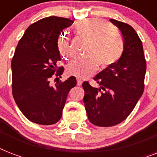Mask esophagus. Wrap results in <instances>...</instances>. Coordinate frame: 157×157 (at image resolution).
Returning <instances> with one entry per match:
<instances>
[{
	"label": "esophagus",
	"instance_id": "obj_1",
	"mask_svg": "<svg viewBox=\"0 0 157 157\" xmlns=\"http://www.w3.org/2000/svg\"><path fill=\"white\" fill-rule=\"evenodd\" d=\"M82 85V81L81 80H77V86H81Z\"/></svg>",
	"mask_w": 157,
	"mask_h": 157
}]
</instances>
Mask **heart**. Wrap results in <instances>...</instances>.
Listing matches in <instances>:
<instances>
[{"instance_id":"heart-1","label":"heart","mask_w":157,"mask_h":157,"mask_svg":"<svg viewBox=\"0 0 157 157\" xmlns=\"http://www.w3.org/2000/svg\"><path fill=\"white\" fill-rule=\"evenodd\" d=\"M79 37L86 40V57L83 61H75L67 67L68 76L78 79H86L92 76L98 68H103L114 64L121 56L123 42L119 33L110 28L100 18H88L84 20L76 28ZM68 43L65 36L59 38L58 50L63 58L68 56Z\"/></svg>"}]
</instances>
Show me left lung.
Segmentation results:
<instances>
[{"label":"left lung","instance_id":"8db88e82","mask_svg":"<svg viewBox=\"0 0 157 157\" xmlns=\"http://www.w3.org/2000/svg\"><path fill=\"white\" fill-rule=\"evenodd\" d=\"M110 21L121 33L124 50L119 60L94 77L99 88L86 81L84 103L89 121L97 126H113L126 119L144 90L147 63L140 38L131 26Z\"/></svg>","mask_w":157,"mask_h":157}]
</instances>
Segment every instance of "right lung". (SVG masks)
I'll use <instances>...</instances> for the list:
<instances>
[{
	"label": "right lung",
	"instance_id": "1",
	"mask_svg": "<svg viewBox=\"0 0 157 157\" xmlns=\"http://www.w3.org/2000/svg\"><path fill=\"white\" fill-rule=\"evenodd\" d=\"M73 22L56 16L40 19L27 28L16 47L11 62L12 94L18 108L32 122L43 125L57 123L69 91L76 86L74 76L50 85L54 73L61 77L63 72V67H57L61 60L58 39Z\"/></svg>",
	"mask_w": 157,
	"mask_h": 157
}]
</instances>
